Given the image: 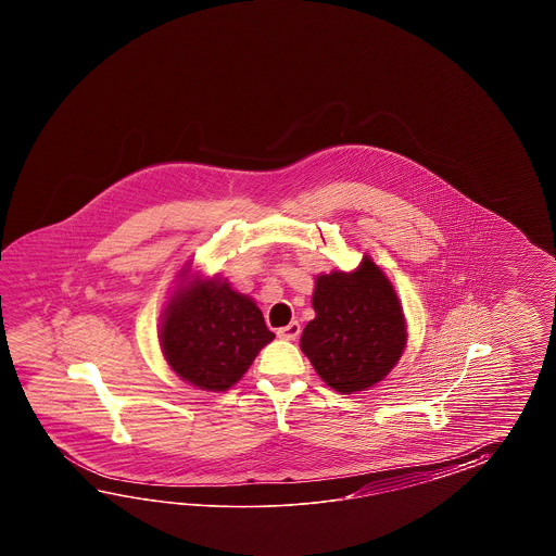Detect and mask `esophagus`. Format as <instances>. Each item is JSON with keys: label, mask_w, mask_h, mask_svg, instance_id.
<instances>
[{"label": "esophagus", "mask_w": 556, "mask_h": 556, "mask_svg": "<svg viewBox=\"0 0 556 556\" xmlns=\"http://www.w3.org/2000/svg\"><path fill=\"white\" fill-rule=\"evenodd\" d=\"M300 324L298 321H290L288 326H283L280 330L276 331L278 333V338H282V340H288V342H294L295 338L300 336Z\"/></svg>", "instance_id": "34e87169"}]
</instances>
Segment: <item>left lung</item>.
I'll return each mask as SVG.
<instances>
[{
	"label": "left lung",
	"mask_w": 556,
	"mask_h": 556,
	"mask_svg": "<svg viewBox=\"0 0 556 556\" xmlns=\"http://www.w3.org/2000/svg\"><path fill=\"white\" fill-rule=\"evenodd\" d=\"M309 319L300 348L331 390L352 395L390 374L407 345V321L397 292L371 256L352 273L314 280Z\"/></svg>",
	"instance_id": "8db88e82"
}]
</instances>
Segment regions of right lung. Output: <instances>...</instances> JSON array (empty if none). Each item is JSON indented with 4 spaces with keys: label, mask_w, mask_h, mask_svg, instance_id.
<instances>
[{
    "label": "right lung",
    "mask_w": 556,
    "mask_h": 556,
    "mask_svg": "<svg viewBox=\"0 0 556 556\" xmlns=\"http://www.w3.org/2000/svg\"><path fill=\"white\" fill-rule=\"evenodd\" d=\"M261 307L214 274H192L187 262L161 316L159 342L178 378L204 391H226L273 342Z\"/></svg>",
    "instance_id": "obj_1"
}]
</instances>
